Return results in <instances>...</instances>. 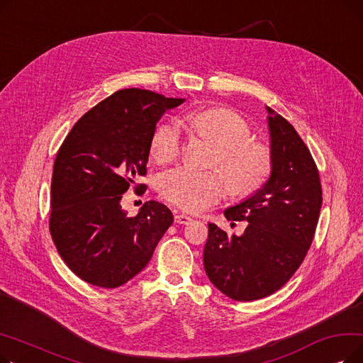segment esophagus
<instances>
[{
  "label": "esophagus",
  "instance_id": "34e87169",
  "mask_svg": "<svg viewBox=\"0 0 363 363\" xmlns=\"http://www.w3.org/2000/svg\"><path fill=\"white\" fill-rule=\"evenodd\" d=\"M193 219L189 218L188 215H184V213H177L175 215V222L177 223H181V225H185V223H188V222H191Z\"/></svg>",
  "mask_w": 363,
  "mask_h": 363
}]
</instances>
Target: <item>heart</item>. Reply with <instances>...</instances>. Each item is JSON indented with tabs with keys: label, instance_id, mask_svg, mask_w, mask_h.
Instances as JSON below:
<instances>
[{
	"label": "heart",
	"instance_id": "1",
	"mask_svg": "<svg viewBox=\"0 0 363 363\" xmlns=\"http://www.w3.org/2000/svg\"><path fill=\"white\" fill-rule=\"evenodd\" d=\"M186 122L218 147L213 163L223 172L234 194H252L269 178L272 152L268 145L250 140V125L238 113L206 108L189 114ZM181 145L179 128L162 123L151 135V156L159 163L172 162L179 156ZM157 186L166 200L185 211L206 208L228 193V184L219 172H199L184 166L163 172Z\"/></svg>",
	"mask_w": 363,
	"mask_h": 363
}]
</instances>
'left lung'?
Segmentation results:
<instances>
[{
    "label": "left lung",
    "mask_w": 363,
    "mask_h": 363,
    "mask_svg": "<svg viewBox=\"0 0 363 363\" xmlns=\"http://www.w3.org/2000/svg\"><path fill=\"white\" fill-rule=\"evenodd\" d=\"M271 175L257 191L225 208L228 220H247L241 235L208 223L204 269L215 287L237 301L279 290L312 244L322 206L316 164L293 125L266 106Z\"/></svg>",
    "instance_id": "obj_1"
}]
</instances>
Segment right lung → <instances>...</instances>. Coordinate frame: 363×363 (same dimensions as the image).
<instances>
[{
	"instance_id": "1",
	"label": "right lung",
	"mask_w": 363,
	"mask_h": 363,
	"mask_svg": "<svg viewBox=\"0 0 363 363\" xmlns=\"http://www.w3.org/2000/svg\"><path fill=\"white\" fill-rule=\"evenodd\" d=\"M184 101L138 88L116 91L74 123L57 152L50 233L65 263L85 282L121 287L145 268L174 222L159 201H147L129 218L121 200L145 175L157 122Z\"/></svg>"
}]
</instances>
